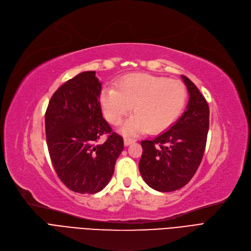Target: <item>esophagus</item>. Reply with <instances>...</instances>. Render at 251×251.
Masks as SVG:
<instances>
[{
    "label": "esophagus",
    "mask_w": 251,
    "mask_h": 251,
    "mask_svg": "<svg viewBox=\"0 0 251 251\" xmlns=\"http://www.w3.org/2000/svg\"><path fill=\"white\" fill-rule=\"evenodd\" d=\"M136 140L135 139H132V138H125L124 139V143H125V146H128L130 144H133V143H135Z\"/></svg>",
    "instance_id": "1"
}]
</instances>
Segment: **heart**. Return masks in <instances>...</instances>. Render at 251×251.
Wrapping results in <instances>:
<instances>
[{
	"label": "heart",
	"mask_w": 251,
	"mask_h": 251,
	"mask_svg": "<svg viewBox=\"0 0 251 251\" xmlns=\"http://www.w3.org/2000/svg\"><path fill=\"white\" fill-rule=\"evenodd\" d=\"M116 89L102 90L99 101L110 124L117 126L132 110L135 112L125 123V135H138L149 129L160 133L170 127L182 113L187 91L181 81L147 74L123 76Z\"/></svg>",
	"instance_id": "heart-1"
}]
</instances>
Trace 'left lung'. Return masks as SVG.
<instances>
[{
    "instance_id": "left-lung-1",
    "label": "left lung",
    "mask_w": 251,
    "mask_h": 251,
    "mask_svg": "<svg viewBox=\"0 0 251 251\" xmlns=\"http://www.w3.org/2000/svg\"><path fill=\"white\" fill-rule=\"evenodd\" d=\"M182 78L190 96L186 111L168 130L153 140L141 142V176L149 187L159 192H172L188 184L206 145L208 104L192 81L185 75Z\"/></svg>"
}]
</instances>
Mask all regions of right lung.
<instances>
[{"mask_svg":"<svg viewBox=\"0 0 251 251\" xmlns=\"http://www.w3.org/2000/svg\"><path fill=\"white\" fill-rule=\"evenodd\" d=\"M101 82L95 71H83L54 94L45 114L52 164L61 182L80 194L100 192L109 183L124 139L102 115ZM104 133L106 141L99 143Z\"/></svg>","mask_w":251,"mask_h":251,"instance_id":"right-lung-1","label":"right lung"}]
</instances>
